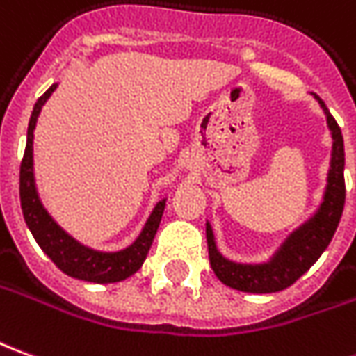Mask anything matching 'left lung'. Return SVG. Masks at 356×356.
<instances>
[{
	"label": "left lung",
	"mask_w": 356,
	"mask_h": 356,
	"mask_svg": "<svg viewBox=\"0 0 356 356\" xmlns=\"http://www.w3.org/2000/svg\"><path fill=\"white\" fill-rule=\"evenodd\" d=\"M324 109L327 129L332 133V160L327 171L324 198L314 216L291 233L275 250V254L262 264H241L221 254L216 247L212 225L206 221V241L213 273L223 285L245 293H277L287 289L322 256L341 220L345 206V148L339 125L335 123L325 104L314 96Z\"/></svg>",
	"instance_id": "8db88e82"
}]
</instances>
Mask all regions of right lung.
I'll list each match as a JSON object with an SVG mask.
<instances>
[{"label":"right lung","mask_w":356,"mask_h":356,"mask_svg":"<svg viewBox=\"0 0 356 356\" xmlns=\"http://www.w3.org/2000/svg\"><path fill=\"white\" fill-rule=\"evenodd\" d=\"M57 84H51L44 96H40L34 104L31 121H29V133H26V148L21 161V208L24 221L29 229L36 238L40 248L51 258V262L67 275L74 280L92 283H115L123 282L138 272V268L146 260V254L152 247V241L156 237V231L160 227L165 198L154 206L150 218L140 231V235L131 247L118 250V252H102L81 245L76 238H73L67 231L57 225L54 218L40 200L38 188L34 183V160H32V140H34V127L38 121L42 106L46 104L51 92L56 90Z\"/></svg>","instance_id":"add662e5"}]
</instances>
